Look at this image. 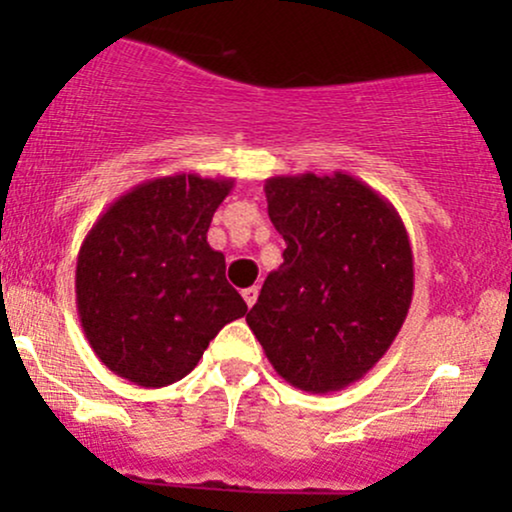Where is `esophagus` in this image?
<instances>
[{
    "label": "esophagus",
    "mask_w": 512,
    "mask_h": 512,
    "mask_svg": "<svg viewBox=\"0 0 512 512\" xmlns=\"http://www.w3.org/2000/svg\"><path fill=\"white\" fill-rule=\"evenodd\" d=\"M257 286H250V289H243V298H245V303H248V308H252V305H255V301H257Z\"/></svg>",
    "instance_id": "obj_1"
}]
</instances>
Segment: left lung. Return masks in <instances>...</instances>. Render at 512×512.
<instances>
[{"label":"left lung","instance_id":"obj_1","mask_svg":"<svg viewBox=\"0 0 512 512\" xmlns=\"http://www.w3.org/2000/svg\"><path fill=\"white\" fill-rule=\"evenodd\" d=\"M267 211L286 240L248 325L298 390L337 392L395 342L414 296V255L397 209L354 175H274Z\"/></svg>","mask_w":512,"mask_h":512}]
</instances>
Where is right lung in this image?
Listing matches in <instances>:
<instances>
[{
	"mask_svg": "<svg viewBox=\"0 0 512 512\" xmlns=\"http://www.w3.org/2000/svg\"><path fill=\"white\" fill-rule=\"evenodd\" d=\"M233 178L175 173L146 180L98 216L76 257V310L96 356L142 387L197 366L211 339L248 313L207 243Z\"/></svg>",
	"mask_w": 512,
	"mask_h": 512,
	"instance_id": "obj_1",
	"label": "right lung"
}]
</instances>
